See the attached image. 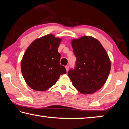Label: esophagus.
Instances as JSON below:
<instances>
[{
    "label": "esophagus",
    "instance_id": "34e87169",
    "mask_svg": "<svg viewBox=\"0 0 129 129\" xmlns=\"http://www.w3.org/2000/svg\"><path fill=\"white\" fill-rule=\"evenodd\" d=\"M65 69H66V70H67V72L68 71V70H69V66H68V65H66V66H65Z\"/></svg>",
    "mask_w": 129,
    "mask_h": 129
}]
</instances>
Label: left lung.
I'll return each mask as SVG.
<instances>
[{
	"label": "left lung",
	"mask_w": 129,
	"mask_h": 129,
	"mask_svg": "<svg viewBox=\"0 0 129 129\" xmlns=\"http://www.w3.org/2000/svg\"><path fill=\"white\" fill-rule=\"evenodd\" d=\"M72 46L76 66L68 75L73 85L84 94L95 92L103 86L110 72V61L105 49L91 36L74 39Z\"/></svg>",
	"instance_id": "obj_1"
}]
</instances>
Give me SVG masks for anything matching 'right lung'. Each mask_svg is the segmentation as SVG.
Instances as JSON below:
<instances>
[{
  "mask_svg": "<svg viewBox=\"0 0 129 129\" xmlns=\"http://www.w3.org/2000/svg\"><path fill=\"white\" fill-rule=\"evenodd\" d=\"M61 39L51 34L34 40L28 47L21 61L25 82L36 91H45L56 84L60 75L67 73L60 64L58 48Z\"/></svg>",
  "mask_w": 129,
  "mask_h": 129,
  "instance_id": "1",
  "label": "right lung"
}]
</instances>
